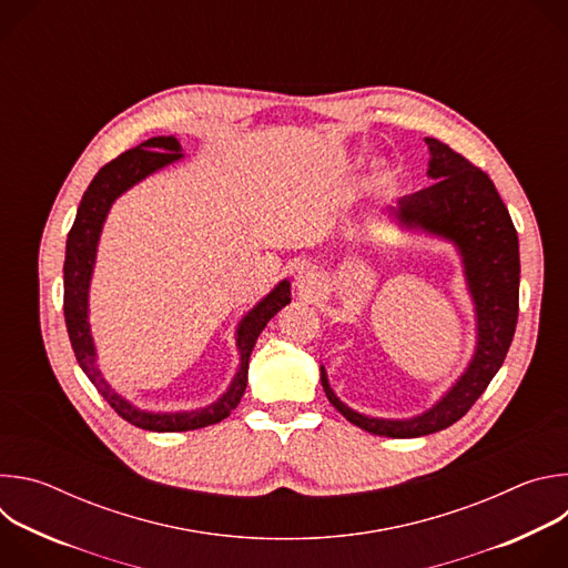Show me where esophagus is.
I'll return each mask as SVG.
<instances>
[{
  "mask_svg": "<svg viewBox=\"0 0 568 568\" xmlns=\"http://www.w3.org/2000/svg\"><path fill=\"white\" fill-rule=\"evenodd\" d=\"M296 283H298V287H301V290H307V287H312V285L316 283V276H314L312 272L303 270V272H298V278H296Z\"/></svg>",
  "mask_w": 568,
  "mask_h": 568,
  "instance_id": "esophagus-1",
  "label": "esophagus"
}]
</instances>
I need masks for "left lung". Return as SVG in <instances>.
<instances>
[{"instance_id": "1", "label": "left lung", "mask_w": 568, "mask_h": 568, "mask_svg": "<svg viewBox=\"0 0 568 568\" xmlns=\"http://www.w3.org/2000/svg\"><path fill=\"white\" fill-rule=\"evenodd\" d=\"M429 178L436 182L402 197L390 213L407 226L454 240L465 263L478 318L476 355L456 386L427 414L412 420H377L355 414L333 393L321 366V384L333 407L355 427L386 438H418L452 427L501 368L519 316V237L510 213L485 175L449 145L427 139Z\"/></svg>"}]
</instances>
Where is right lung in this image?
<instances>
[{
    "instance_id": "obj_1",
    "label": "right lung",
    "mask_w": 568,
    "mask_h": 568,
    "mask_svg": "<svg viewBox=\"0 0 568 568\" xmlns=\"http://www.w3.org/2000/svg\"><path fill=\"white\" fill-rule=\"evenodd\" d=\"M182 150L175 136H152L145 143L121 152L110 164H105L92 184L88 186L83 200H80L73 226L67 237V254H64V323L73 355L97 386V390L108 399L110 407L130 425L148 432H189L215 425L224 420L235 407L247 388V371H250V355L256 346L258 335L267 326V321L290 303V283L283 281L267 298H263L245 318H242L237 328V351H240V371L233 377L229 390L213 404V407L200 412H184V414H143L136 412L132 404H128L121 395H116L110 384L103 379L94 344L90 335L88 323V290L90 276L94 270L97 256V242L105 222V215L112 202L128 191L132 184L143 180L145 175L154 173L156 169L171 164L180 159Z\"/></svg>"
}]
</instances>
